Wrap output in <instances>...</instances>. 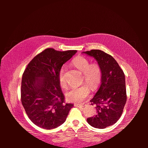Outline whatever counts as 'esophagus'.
<instances>
[{"label": "esophagus", "instance_id": "34e87169", "mask_svg": "<svg viewBox=\"0 0 148 148\" xmlns=\"http://www.w3.org/2000/svg\"><path fill=\"white\" fill-rule=\"evenodd\" d=\"M74 106L75 107H84L86 106L85 104H75Z\"/></svg>", "mask_w": 148, "mask_h": 148}]
</instances>
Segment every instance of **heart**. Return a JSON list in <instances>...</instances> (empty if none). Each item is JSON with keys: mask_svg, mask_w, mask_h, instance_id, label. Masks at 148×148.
<instances>
[{"mask_svg": "<svg viewBox=\"0 0 148 148\" xmlns=\"http://www.w3.org/2000/svg\"><path fill=\"white\" fill-rule=\"evenodd\" d=\"M73 65L79 71L83 72V82H87L92 89H96L99 86L101 81L102 71L99 65L96 63L90 64L89 60L84 57H77L72 61ZM66 68L62 66L59 73V81L62 88L66 85ZM90 93V87L86 83L81 86L73 87L67 91L65 95L67 100L71 102H81L88 96Z\"/></svg>", "mask_w": 148, "mask_h": 148, "instance_id": "heart-1", "label": "heart"}]
</instances>
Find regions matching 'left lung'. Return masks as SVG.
<instances>
[{"label": "left lung", "instance_id": "left-lung-1", "mask_svg": "<svg viewBox=\"0 0 148 148\" xmlns=\"http://www.w3.org/2000/svg\"><path fill=\"white\" fill-rule=\"evenodd\" d=\"M83 53L95 58L102 71L101 84L90 101L96 105L97 114L88 118L87 122L103 129L115 123L123 113L127 101L125 75L114 57L104 51L92 49Z\"/></svg>", "mask_w": 148, "mask_h": 148}]
</instances>
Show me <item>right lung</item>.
Listing matches in <instances>:
<instances>
[{"label":"right lung","instance_id":"1","mask_svg":"<svg viewBox=\"0 0 148 148\" xmlns=\"http://www.w3.org/2000/svg\"><path fill=\"white\" fill-rule=\"evenodd\" d=\"M77 52L47 48L36 56L25 70L21 101L28 117L38 127L46 130L59 127L73 107V104L65 102L59 73Z\"/></svg>","mask_w":148,"mask_h":148}]
</instances>
